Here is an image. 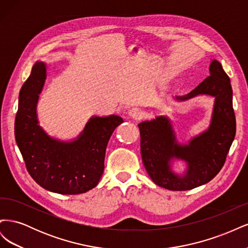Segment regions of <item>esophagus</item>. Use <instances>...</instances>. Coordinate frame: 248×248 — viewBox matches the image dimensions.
Wrapping results in <instances>:
<instances>
[{
    "instance_id": "34e87169",
    "label": "esophagus",
    "mask_w": 248,
    "mask_h": 248,
    "mask_svg": "<svg viewBox=\"0 0 248 248\" xmlns=\"http://www.w3.org/2000/svg\"><path fill=\"white\" fill-rule=\"evenodd\" d=\"M128 115H129L131 118H133V119L140 120V119L142 117V115H144V112H142L141 109H140V108H133L129 109Z\"/></svg>"
}]
</instances>
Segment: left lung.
<instances>
[{
	"label": "left lung",
	"mask_w": 248,
	"mask_h": 248,
	"mask_svg": "<svg viewBox=\"0 0 248 248\" xmlns=\"http://www.w3.org/2000/svg\"><path fill=\"white\" fill-rule=\"evenodd\" d=\"M209 70L210 76L190 93L176 97L183 101L198 95L215 97L211 124L188 145L177 142L167 117L160 116L139 124L142 163L153 182L166 189L189 190L211 181L222 169L234 140L236 118L230 78L216 60L210 64ZM174 158L187 162L183 176L171 170L170 162Z\"/></svg>",
	"instance_id": "obj_1"
}]
</instances>
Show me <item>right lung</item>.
<instances>
[{"label": "right lung", "instance_id": "add662e5", "mask_svg": "<svg viewBox=\"0 0 248 248\" xmlns=\"http://www.w3.org/2000/svg\"><path fill=\"white\" fill-rule=\"evenodd\" d=\"M46 78V65L37 62L19 92L16 140L26 168L44 189L79 194L98 184L104 170L108 142L123 119L93 117L78 140L61 141L48 137L38 124L36 106Z\"/></svg>", "mask_w": 248, "mask_h": 248}]
</instances>
